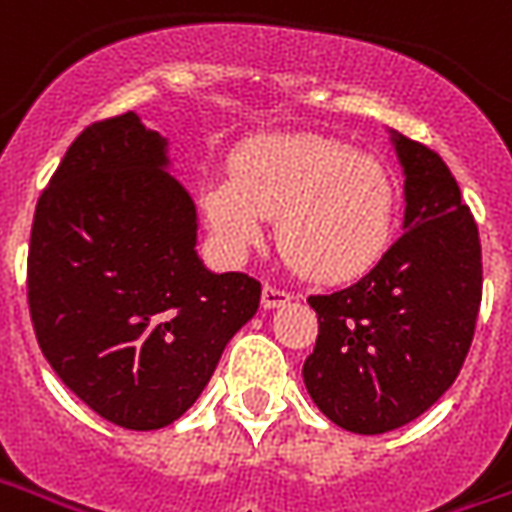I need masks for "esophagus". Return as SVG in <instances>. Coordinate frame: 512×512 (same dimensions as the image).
Returning <instances> with one entry per match:
<instances>
[{
  "mask_svg": "<svg viewBox=\"0 0 512 512\" xmlns=\"http://www.w3.org/2000/svg\"><path fill=\"white\" fill-rule=\"evenodd\" d=\"M290 298H293V295L287 293V290L266 285L263 287V298H260V304H263V309H279V306L290 304Z\"/></svg>",
  "mask_w": 512,
  "mask_h": 512,
  "instance_id": "obj_1",
  "label": "esophagus"
}]
</instances>
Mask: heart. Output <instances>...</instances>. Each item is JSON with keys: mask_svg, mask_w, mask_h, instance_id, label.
Here are the masks:
<instances>
[{"mask_svg": "<svg viewBox=\"0 0 512 512\" xmlns=\"http://www.w3.org/2000/svg\"><path fill=\"white\" fill-rule=\"evenodd\" d=\"M200 214L217 252L244 260L266 241L268 219L285 257L314 282H352L388 252L396 187L382 162L323 135H268L244 143L230 176L208 179Z\"/></svg>", "mask_w": 512, "mask_h": 512, "instance_id": "b5f03b06", "label": "heart"}]
</instances>
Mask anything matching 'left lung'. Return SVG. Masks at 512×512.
Masks as SVG:
<instances>
[{"mask_svg":"<svg viewBox=\"0 0 512 512\" xmlns=\"http://www.w3.org/2000/svg\"><path fill=\"white\" fill-rule=\"evenodd\" d=\"M404 173L401 238L355 285L312 295L320 333L304 385L352 434L401 429L448 391L467 358L480 293L478 225L439 154L391 130Z\"/></svg>","mask_w":512,"mask_h":512,"instance_id":"1","label":"left lung"}]
</instances>
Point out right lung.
Returning <instances> with one entry per match:
<instances>
[{"mask_svg": "<svg viewBox=\"0 0 512 512\" xmlns=\"http://www.w3.org/2000/svg\"><path fill=\"white\" fill-rule=\"evenodd\" d=\"M195 244L168 138L132 111L86 127L37 200L26 266L37 342L121 429L179 420L260 306L257 279L208 271Z\"/></svg>", "mask_w": 512, "mask_h": 512, "instance_id": "1", "label": "right lung"}]
</instances>
